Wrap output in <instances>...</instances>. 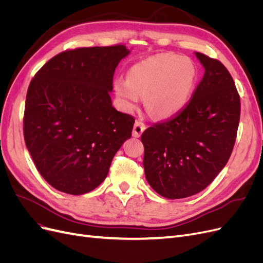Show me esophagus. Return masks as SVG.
<instances>
[{
	"mask_svg": "<svg viewBox=\"0 0 263 263\" xmlns=\"http://www.w3.org/2000/svg\"><path fill=\"white\" fill-rule=\"evenodd\" d=\"M146 129V126L142 124L141 122H136L134 125V130H133V135L134 137H140L142 132H144Z\"/></svg>",
	"mask_w": 263,
	"mask_h": 263,
	"instance_id": "34e87169",
	"label": "esophagus"
}]
</instances>
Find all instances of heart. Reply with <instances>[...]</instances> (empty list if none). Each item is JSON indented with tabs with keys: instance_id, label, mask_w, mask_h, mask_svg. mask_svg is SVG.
<instances>
[{
	"instance_id": "b5f03b06",
	"label": "heart",
	"mask_w": 263,
	"mask_h": 263,
	"mask_svg": "<svg viewBox=\"0 0 263 263\" xmlns=\"http://www.w3.org/2000/svg\"><path fill=\"white\" fill-rule=\"evenodd\" d=\"M197 76L192 59L176 54H157L133 66L126 81L117 80L114 89L127 112L136 109L140 98H144L149 115L169 119L187 106Z\"/></svg>"
}]
</instances>
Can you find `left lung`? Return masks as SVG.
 Returning <instances> with one entry per match:
<instances>
[{"mask_svg":"<svg viewBox=\"0 0 263 263\" xmlns=\"http://www.w3.org/2000/svg\"><path fill=\"white\" fill-rule=\"evenodd\" d=\"M195 55L205 72L187 106L140 138L149 185L170 200L211 184L232 155L240 119V98L228 70L216 59Z\"/></svg>","mask_w":263,"mask_h":263,"instance_id":"1","label":"left lung"}]
</instances>
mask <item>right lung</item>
I'll return each mask as SVG.
<instances>
[{
  "instance_id": "right-lung-1",
  "label": "right lung",
  "mask_w": 263,
  "mask_h": 263,
  "mask_svg": "<svg viewBox=\"0 0 263 263\" xmlns=\"http://www.w3.org/2000/svg\"><path fill=\"white\" fill-rule=\"evenodd\" d=\"M129 53L123 45L63 51L31 80L24 138L39 173L60 192L98 187L132 136L134 117L116 110L109 95L115 69Z\"/></svg>"
}]
</instances>
